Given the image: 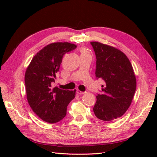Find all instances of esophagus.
I'll use <instances>...</instances> for the list:
<instances>
[{
    "label": "esophagus",
    "instance_id": "esophagus-1",
    "mask_svg": "<svg viewBox=\"0 0 157 157\" xmlns=\"http://www.w3.org/2000/svg\"><path fill=\"white\" fill-rule=\"evenodd\" d=\"M76 92H77V94H79V95H82V94H84V92H82L81 91H79V90H77Z\"/></svg>",
    "mask_w": 157,
    "mask_h": 157
}]
</instances>
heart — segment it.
I'll return each instance as SVG.
<instances>
[{
    "label": "heart",
    "mask_w": 157,
    "mask_h": 157,
    "mask_svg": "<svg viewBox=\"0 0 157 157\" xmlns=\"http://www.w3.org/2000/svg\"><path fill=\"white\" fill-rule=\"evenodd\" d=\"M90 55V54L86 49H82L81 50V55Z\"/></svg>",
    "instance_id": "1"
}]
</instances>
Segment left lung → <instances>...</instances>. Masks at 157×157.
<instances>
[{
    "label": "left lung",
    "instance_id": "8db88e82",
    "mask_svg": "<svg viewBox=\"0 0 157 157\" xmlns=\"http://www.w3.org/2000/svg\"><path fill=\"white\" fill-rule=\"evenodd\" d=\"M91 44L96 57L95 78L105 82L101 94L96 95L93 109L100 120L114 121L123 116L131 105L136 88V77L123 52L99 42Z\"/></svg>",
    "mask_w": 157,
    "mask_h": 157
}]
</instances>
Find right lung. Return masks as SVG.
I'll return each instance as SVG.
<instances>
[{
    "label": "right lung",
    "mask_w": 157,
    "mask_h": 157,
    "mask_svg": "<svg viewBox=\"0 0 157 157\" xmlns=\"http://www.w3.org/2000/svg\"><path fill=\"white\" fill-rule=\"evenodd\" d=\"M77 46L57 42L44 47L32 59L25 75L27 99L32 109L48 123L60 121L66 115L67 106L75 96V91L53 86L63 56Z\"/></svg>",
    "instance_id": "obj_1"
}]
</instances>
